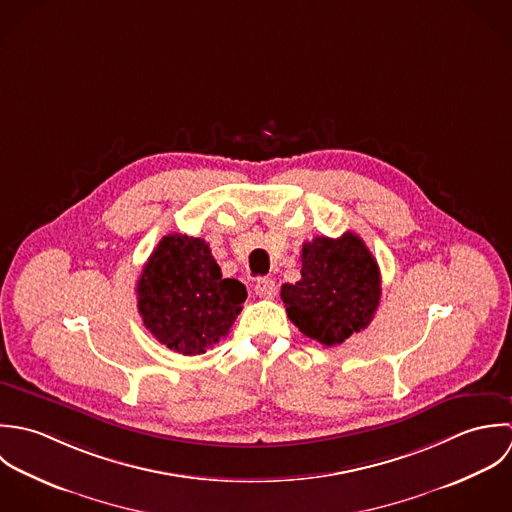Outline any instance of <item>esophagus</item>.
<instances>
[{
    "mask_svg": "<svg viewBox=\"0 0 512 512\" xmlns=\"http://www.w3.org/2000/svg\"><path fill=\"white\" fill-rule=\"evenodd\" d=\"M255 295L259 299H275L277 295V285L273 279H259L255 285Z\"/></svg>",
    "mask_w": 512,
    "mask_h": 512,
    "instance_id": "34e87169",
    "label": "esophagus"
}]
</instances>
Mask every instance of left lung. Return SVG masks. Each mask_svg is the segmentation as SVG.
Returning a JSON list of instances; mask_svg holds the SVG:
<instances>
[{"mask_svg": "<svg viewBox=\"0 0 512 512\" xmlns=\"http://www.w3.org/2000/svg\"><path fill=\"white\" fill-rule=\"evenodd\" d=\"M301 261V281L285 283L281 299L305 336L336 346L372 322L382 279L374 255L356 233L314 237L303 243Z\"/></svg>", "mask_w": 512, "mask_h": 512, "instance_id": "8db88e82", "label": "left lung"}]
</instances>
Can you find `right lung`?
Instances as JSON below:
<instances>
[{
	"label": "right lung",
	"instance_id": "right-lung-1",
	"mask_svg": "<svg viewBox=\"0 0 512 512\" xmlns=\"http://www.w3.org/2000/svg\"><path fill=\"white\" fill-rule=\"evenodd\" d=\"M136 297L144 326L160 344L196 356L227 336L247 291L221 277L204 239L170 233L144 265Z\"/></svg>",
	"mask_w": 512,
	"mask_h": 512
}]
</instances>
